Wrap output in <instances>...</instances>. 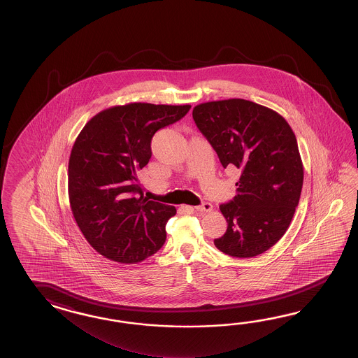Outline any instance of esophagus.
Segmentation results:
<instances>
[{
  "instance_id": "1",
  "label": "esophagus",
  "mask_w": 358,
  "mask_h": 358,
  "mask_svg": "<svg viewBox=\"0 0 358 358\" xmlns=\"http://www.w3.org/2000/svg\"><path fill=\"white\" fill-rule=\"evenodd\" d=\"M194 208L197 211H201V213H211L213 211V205L210 202H203L202 205L196 206Z\"/></svg>"
}]
</instances>
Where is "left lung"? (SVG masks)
<instances>
[{"instance_id":"8db88e82","label":"left lung","mask_w":358,"mask_h":358,"mask_svg":"<svg viewBox=\"0 0 358 358\" xmlns=\"http://www.w3.org/2000/svg\"><path fill=\"white\" fill-rule=\"evenodd\" d=\"M193 119L221 165L241 170L236 197L220 205L228 228L213 243L239 259L264 253L289 228L301 197L303 164L293 130L274 110L242 99L197 105Z\"/></svg>"}]
</instances>
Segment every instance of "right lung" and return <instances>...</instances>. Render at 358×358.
<instances>
[{
  "instance_id": "1",
  "label": "right lung",
  "mask_w": 358,
  "mask_h": 358,
  "mask_svg": "<svg viewBox=\"0 0 358 358\" xmlns=\"http://www.w3.org/2000/svg\"><path fill=\"white\" fill-rule=\"evenodd\" d=\"M189 108L142 102L110 107L79 133L69 159V201L84 238L103 257L137 264L165 243V225L176 208L148 201L137 171L151 159L153 134Z\"/></svg>"
}]
</instances>
